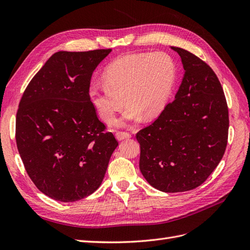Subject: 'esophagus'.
<instances>
[{
	"instance_id": "1",
	"label": "esophagus",
	"mask_w": 250,
	"mask_h": 250,
	"mask_svg": "<svg viewBox=\"0 0 250 250\" xmlns=\"http://www.w3.org/2000/svg\"><path fill=\"white\" fill-rule=\"evenodd\" d=\"M130 137H131V134L129 132H127V131H121V130L116 131V138L119 141L127 139V138H130Z\"/></svg>"
}]
</instances>
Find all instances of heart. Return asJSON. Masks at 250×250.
<instances>
[{
    "label": "heart",
    "instance_id": "heart-1",
    "mask_svg": "<svg viewBox=\"0 0 250 250\" xmlns=\"http://www.w3.org/2000/svg\"><path fill=\"white\" fill-rule=\"evenodd\" d=\"M176 65L165 52L133 53L120 56L103 72L104 84L89 87V99L108 122L126 104L113 124L124 126L142 118H154L167 105L176 80Z\"/></svg>",
    "mask_w": 250,
    "mask_h": 250
}]
</instances>
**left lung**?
<instances>
[{"mask_svg": "<svg viewBox=\"0 0 250 250\" xmlns=\"http://www.w3.org/2000/svg\"><path fill=\"white\" fill-rule=\"evenodd\" d=\"M185 76L175 99L154 122L141 129L140 170L153 188L166 193L193 190L222 160L229 138V107L211 67L191 52L172 47Z\"/></svg>", "mask_w": 250, "mask_h": 250, "instance_id": "8db88e82", "label": "left lung"}]
</instances>
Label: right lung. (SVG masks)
<instances>
[{
    "label": "right lung",
    "instance_id": "right-lung-1",
    "mask_svg": "<svg viewBox=\"0 0 250 250\" xmlns=\"http://www.w3.org/2000/svg\"><path fill=\"white\" fill-rule=\"evenodd\" d=\"M110 51L55 53L21 98L19 153L36 188L55 200L72 202L93 194L118 146L88 95L92 75Z\"/></svg>",
    "mask_w": 250,
    "mask_h": 250
}]
</instances>
